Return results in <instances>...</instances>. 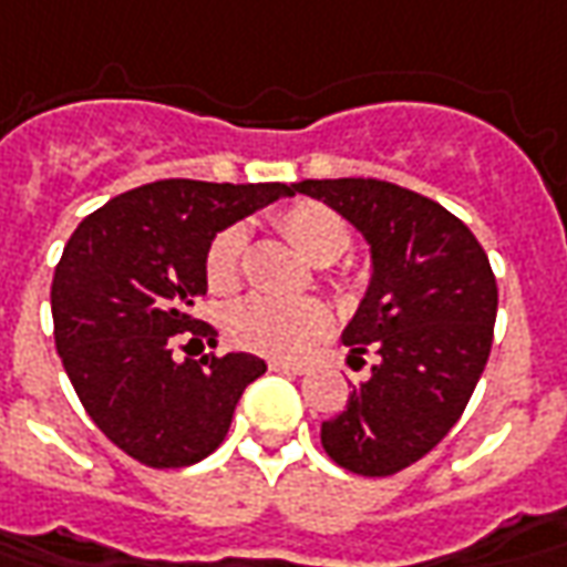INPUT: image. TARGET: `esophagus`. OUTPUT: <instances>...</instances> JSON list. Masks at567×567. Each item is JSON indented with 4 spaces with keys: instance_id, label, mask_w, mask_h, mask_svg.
<instances>
[{
    "instance_id": "esophagus-1",
    "label": "esophagus",
    "mask_w": 567,
    "mask_h": 567,
    "mask_svg": "<svg viewBox=\"0 0 567 567\" xmlns=\"http://www.w3.org/2000/svg\"><path fill=\"white\" fill-rule=\"evenodd\" d=\"M270 371H279V374H303L307 365H300V362H285V359H272Z\"/></svg>"
}]
</instances>
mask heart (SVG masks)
<instances>
[{"label":"heart","instance_id":"b5f03b06","mask_svg":"<svg viewBox=\"0 0 567 567\" xmlns=\"http://www.w3.org/2000/svg\"><path fill=\"white\" fill-rule=\"evenodd\" d=\"M276 227L297 245L312 264L328 267L347 255L352 236L347 220L322 202H295L276 215ZM245 229L224 227L205 251V282L215 295H229L243 285ZM233 340L251 352L297 359L316 347L331 328V312L319 300H276L248 297L227 312Z\"/></svg>","mask_w":567,"mask_h":567}]
</instances>
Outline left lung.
<instances>
[{
	"label": "left lung",
	"instance_id": "1",
	"mask_svg": "<svg viewBox=\"0 0 567 567\" xmlns=\"http://www.w3.org/2000/svg\"><path fill=\"white\" fill-rule=\"evenodd\" d=\"M371 245V285L343 328L350 359L378 355L338 417L328 457L355 476H393L461 421L488 362L497 282L470 227L421 193L374 177L300 181Z\"/></svg>",
	"mask_w": 567,
	"mask_h": 567
}]
</instances>
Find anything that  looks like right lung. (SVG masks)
<instances>
[{
  "instance_id": "obj_1",
  "label": "right lung",
  "mask_w": 567,
  "mask_h": 567,
  "mask_svg": "<svg viewBox=\"0 0 567 567\" xmlns=\"http://www.w3.org/2000/svg\"><path fill=\"white\" fill-rule=\"evenodd\" d=\"M279 196L291 187L156 181L70 236L51 282L54 343L91 421L134 461L174 470L208 457L245 386L267 371L251 352L174 362V343H215V328L193 316L208 291L205 251Z\"/></svg>"
}]
</instances>
